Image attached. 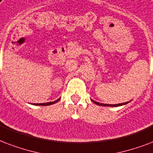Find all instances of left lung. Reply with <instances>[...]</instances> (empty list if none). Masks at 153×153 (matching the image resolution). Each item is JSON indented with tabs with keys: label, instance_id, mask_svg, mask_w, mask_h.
<instances>
[{
	"label": "left lung",
	"instance_id": "left-lung-1",
	"mask_svg": "<svg viewBox=\"0 0 153 153\" xmlns=\"http://www.w3.org/2000/svg\"><path fill=\"white\" fill-rule=\"evenodd\" d=\"M92 100L94 104H96V105H100V106H108V107H118V106L125 105L128 103V102H125V103H121V104H117V105H108V104H102V103L97 102V101H95V100Z\"/></svg>",
	"mask_w": 153,
	"mask_h": 153
}]
</instances>
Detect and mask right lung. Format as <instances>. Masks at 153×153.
I'll use <instances>...</instances> for the list:
<instances>
[{"label": "right lung", "instance_id": "obj_1", "mask_svg": "<svg viewBox=\"0 0 153 153\" xmlns=\"http://www.w3.org/2000/svg\"><path fill=\"white\" fill-rule=\"evenodd\" d=\"M59 100H60V98H59V99H57V100H55V101H53V102H48V103H40V104H33V105H42V106H47V105H53V104H55V103L58 102V101H59Z\"/></svg>", "mask_w": 153, "mask_h": 153}]
</instances>
